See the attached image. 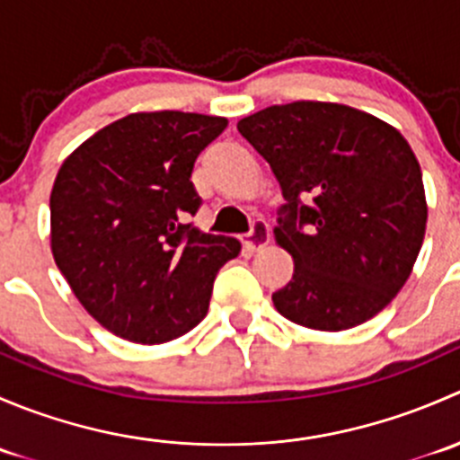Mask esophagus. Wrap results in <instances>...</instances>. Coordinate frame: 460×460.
Returning <instances> with one entry per match:
<instances>
[{
	"instance_id": "obj_1",
	"label": "esophagus",
	"mask_w": 460,
	"mask_h": 460,
	"mask_svg": "<svg viewBox=\"0 0 460 460\" xmlns=\"http://www.w3.org/2000/svg\"><path fill=\"white\" fill-rule=\"evenodd\" d=\"M269 240H271V234H269V225L264 220H253L252 231L244 235V247L252 249V252H258V249L267 247Z\"/></svg>"
}]
</instances>
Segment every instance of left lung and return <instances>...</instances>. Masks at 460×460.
<instances>
[{
  "label": "left lung",
  "mask_w": 460,
  "mask_h": 460,
  "mask_svg": "<svg viewBox=\"0 0 460 460\" xmlns=\"http://www.w3.org/2000/svg\"><path fill=\"white\" fill-rule=\"evenodd\" d=\"M285 204L276 240L294 278L271 296L296 324L342 332L383 312L410 278L428 225L423 173L405 137L332 102L269 106L238 122Z\"/></svg>",
  "instance_id": "1"
}]
</instances>
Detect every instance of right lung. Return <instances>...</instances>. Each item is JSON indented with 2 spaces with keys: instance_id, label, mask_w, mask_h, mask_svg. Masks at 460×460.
<instances>
[{
  "instance_id": "obj_1",
  "label": "right lung",
  "mask_w": 460,
  "mask_h": 460,
  "mask_svg": "<svg viewBox=\"0 0 460 460\" xmlns=\"http://www.w3.org/2000/svg\"><path fill=\"white\" fill-rule=\"evenodd\" d=\"M225 118L182 111L133 113L68 157L50 193V244L84 309L115 336L173 341L207 316L217 269L240 243L202 234L189 217L202 198L198 155Z\"/></svg>"
}]
</instances>
